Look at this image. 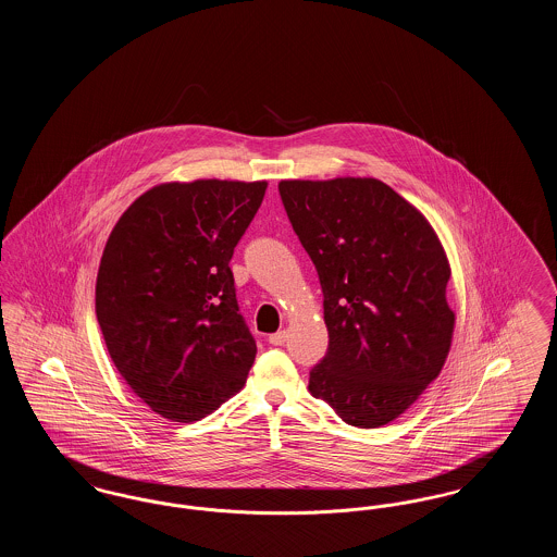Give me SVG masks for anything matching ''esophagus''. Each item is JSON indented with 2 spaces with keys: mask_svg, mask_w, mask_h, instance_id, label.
I'll use <instances>...</instances> for the list:
<instances>
[{
  "mask_svg": "<svg viewBox=\"0 0 557 557\" xmlns=\"http://www.w3.org/2000/svg\"><path fill=\"white\" fill-rule=\"evenodd\" d=\"M286 338H288V332H286V330H280V332H275V334L269 336V345L282 346L286 343Z\"/></svg>",
  "mask_w": 557,
  "mask_h": 557,
  "instance_id": "esophagus-1",
  "label": "esophagus"
}]
</instances>
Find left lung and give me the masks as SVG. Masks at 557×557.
Wrapping results in <instances>:
<instances>
[{"mask_svg": "<svg viewBox=\"0 0 557 557\" xmlns=\"http://www.w3.org/2000/svg\"><path fill=\"white\" fill-rule=\"evenodd\" d=\"M280 196L318 269L330 334L309 391L346 424H388L449 352L445 250L424 214L377 180L280 182Z\"/></svg>", "mask_w": 557, "mask_h": 557, "instance_id": "obj_1", "label": "left lung"}]
</instances>
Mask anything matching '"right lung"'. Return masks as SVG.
Returning a JSON list of instances; mask_svg holds the SVG:
<instances>
[{
  "label": "right lung",
  "mask_w": 557,
  "mask_h": 557,
  "mask_svg": "<svg viewBox=\"0 0 557 557\" xmlns=\"http://www.w3.org/2000/svg\"><path fill=\"white\" fill-rule=\"evenodd\" d=\"M265 189V182L162 184L139 196L108 238L98 323L119 373L166 420L209 416L255 363L230 261Z\"/></svg>",
  "instance_id": "1"
}]
</instances>
